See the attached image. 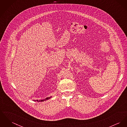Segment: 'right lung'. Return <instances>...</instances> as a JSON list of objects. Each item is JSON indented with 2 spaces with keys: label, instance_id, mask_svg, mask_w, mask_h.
<instances>
[{
  "label": "right lung",
  "instance_id": "obj_1",
  "mask_svg": "<svg viewBox=\"0 0 127 127\" xmlns=\"http://www.w3.org/2000/svg\"><path fill=\"white\" fill-rule=\"evenodd\" d=\"M52 96H50V97H47L46 98H45L44 99H43V100H34V101H47L49 99H50L51 97Z\"/></svg>",
  "mask_w": 127,
  "mask_h": 127
}]
</instances>
